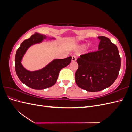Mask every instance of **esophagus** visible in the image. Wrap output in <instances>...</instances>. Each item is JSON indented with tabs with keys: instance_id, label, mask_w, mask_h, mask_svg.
<instances>
[{
	"instance_id": "34e87169",
	"label": "esophagus",
	"mask_w": 132,
	"mask_h": 132,
	"mask_svg": "<svg viewBox=\"0 0 132 132\" xmlns=\"http://www.w3.org/2000/svg\"><path fill=\"white\" fill-rule=\"evenodd\" d=\"M75 61H76V57L75 55H73V56L71 57V61L75 62Z\"/></svg>"
}]
</instances>
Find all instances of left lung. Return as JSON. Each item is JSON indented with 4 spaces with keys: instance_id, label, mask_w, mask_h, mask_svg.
<instances>
[{
    "instance_id": "left-lung-1",
    "label": "left lung",
    "mask_w": 132,
    "mask_h": 132,
    "mask_svg": "<svg viewBox=\"0 0 132 132\" xmlns=\"http://www.w3.org/2000/svg\"><path fill=\"white\" fill-rule=\"evenodd\" d=\"M98 50L80 55L75 82L80 88L96 92L110 86L116 80L121 68V57L117 46L105 36H98Z\"/></svg>"
}]
</instances>
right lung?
I'll list each match as a JSON object with an SVG mask.
<instances>
[{"label":"right lung","instance_id":"1","mask_svg":"<svg viewBox=\"0 0 132 132\" xmlns=\"http://www.w3.org/2000/svg\"><path fill=\"white\" fill-rule=\"evenodd\" d=\"M45 38V35L35 33L21 43L15 55V67L18 78L24 84L33 89L42 90L54 85L58 79L60 70L69 65L71 61V57L54 59L41 70L30 71L25 69L21 61L26 50L33 44L41 42Z\"/></svg>","mask_w":132,"mask_h":132}]
</instances>
